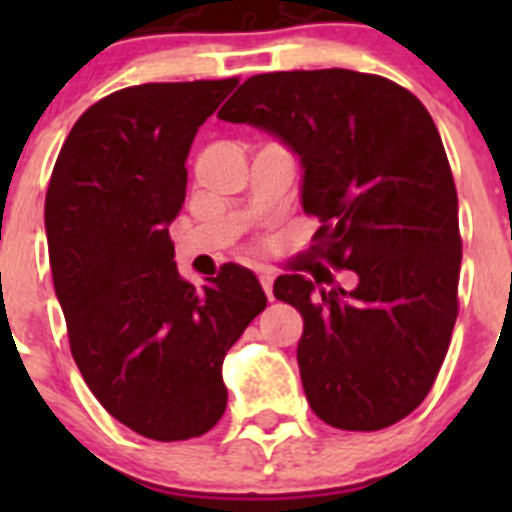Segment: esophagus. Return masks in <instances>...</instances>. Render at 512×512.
I'll return each mask as SVG.
<instances>
[{
    "mask_svg": "<svg viewBox=\"0 0 512 512\" xmlns=\"http://www.w3.org/2000/svg\"><path fill=\"white\" fill-rule=\"evenodd\" d=\"M259 279H261V287H264L266 297H269V300H274V274H271V271H261Z\"/></svg>",
    "mask_w": 512,
    "mask_h": 512,
    "instance_id": "obj_1",
    "label": "esophagus"
}]
</instances>
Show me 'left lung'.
Masks as SVG:
<instances>
[{
  "mask_svg": "<svg viewBox=\"0 0 512 512\" xmlns=\"http://www.w3.org/2000/svg\"><path fill=\"white\" fill-rule=\"evenodd\" d=\"M217 117L246 122L300 156L315 251L356 271L351 292L282 274L297 307L302 387L341 431H379L431 392L456 323L459 200L433 117L395 81L348 69L277 71L243 81Z\"/></svg>",
  "mask_w": 512,
  "mask_h": 512,
  "instance_id": "8db88e82",
  "label": "left lung"
}]
</instances>
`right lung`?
Masks as SVG:
<instances>
[{
    "instance_id": "right-lung-1",
    "label": "right lung",
    "mask_w": 512,
    "mask_h": 512,
    "mask_svg": "<svg viewBox=\"0 0 512 512\" xmlns=\"http://www.w3.org/2000/svg\"><path fill=\"white\" fill-rule=\"evenodd\" d=\"M235 87L140 84L99 99L71 128L45 194L76 366L112 418L153 441H187L223 418V359L266 307L246 266L189 284L169 238L194 135Z\"/></svg>"
}]
</instances>
